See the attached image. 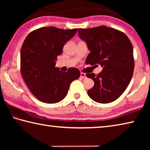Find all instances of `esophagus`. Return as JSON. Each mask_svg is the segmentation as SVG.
Segmentation results:
<instances>
[{
	"mask_svg": "<svg viewBox=\"0 0 150 150\" xmlns=\"http://www.w3.org/2000/svg\"><path fill=\"white\" fill-rule=\"evenodd\" d=\"M81 77H82V78H83V79L86 78V74H85V73L81 72Z\"/></svg>",
	"mask_w": 150,
	"mask_h": 150,
	"instance_id": "34e87169",
	"label": "esophagus"
}]
</instances>
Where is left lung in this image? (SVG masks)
<instances>
[{"mask_svg": "<svg viewBox=\"0 0 150 150\" xmlns=\"http://www.w3.org/2000/svg\"><path fill=\"white\" fill-rule=\"evenodd\" d=\"M78 33L91 51L86 64L103 67L98 75H86L95 82L88 95L96 103L112 102L124 92L132 77L134 59L130 40L124 32L105 26L79 28Z\"/></svg>", "mask_w": 150, "mask_h": 150, "instance_id": "1", "label": "left lung"}]
</instances>
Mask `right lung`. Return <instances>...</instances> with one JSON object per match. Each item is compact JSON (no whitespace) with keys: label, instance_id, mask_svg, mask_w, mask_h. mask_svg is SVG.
<instances>
[{"label":"right lung","instance_id":"add662e5","mask_svg":"<svg viewBox=\"0 0 150 150\" xmlns=\"http://www.w3.org/2000/svg\"><path fill=\"white\" fill-rule=\"evenodd\" d=\"M77 28L64 30L54 26L33 30L24 40L20 52V71L31 93L43 103L59 102L67 95L73 81L81 73L75 67L67 72L55 67V60L63 45Z\"/></svg>","mask_w":150,"mask_h":150}]
</instances>
